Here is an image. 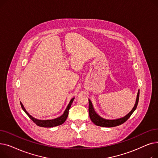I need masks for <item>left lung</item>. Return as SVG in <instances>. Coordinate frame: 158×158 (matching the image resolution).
Wrapping results in <instances>:
<instances>
[{"instance_id":"8db88e82","label":"left lung","mask_w":158,"mask_h":158,"mask_svg":"<svg viewBox=\"0 0 158 158\" xmlns=\"http://www.w3.org/2000/svg\"><path fill=\"white\" fill-rule=\"evenodd\" d=\"M139 89L138 90V94H137L136 100V102L133 107V108H132V110L127 114H126L125 117L120 118H118V119H114V120H107L100 117V116L95 112L93 107V105L92 104V102H91L89 99H88V101H89L88 111H89V118L93 122V123L98 126L105 127H112L120 126L123 123L125 122L126 121H127L128 118H129V117H131V115L136 110L138 106V101H139Z\"/></svg>"}]
</instances>
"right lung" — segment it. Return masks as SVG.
Wrapping results in <instances>:
<instances>
[{
	"label": "right lung",
	"instance_id": "1",
	"mask_svg": "<svg viewBox=\"0 0 158 158\" xmlns=\"http://www.w3.org/2000/svg\"><path fill=\"white\" fill-rule=\"evenodd\" d=\"M74 98H72L71 99L69 105L67 106V107H66V110H64V111L62 115H61L59 117H57L54 119H52V120H38V119H36L33 117H32L31 114H29V113L26 111V109H25V107H23V106L21 102H20V105H21V107H22V110H23V111L27 114L28 117L33 122H34L37 126H38L40 127H56L57 126H60L65 122V120L68 117L69 111V110L71 107L72 103L73 102V101L74 100Z\"/></svg>",
	"mask_w": 158,
	"mask_h": 158
}]
</instances>
